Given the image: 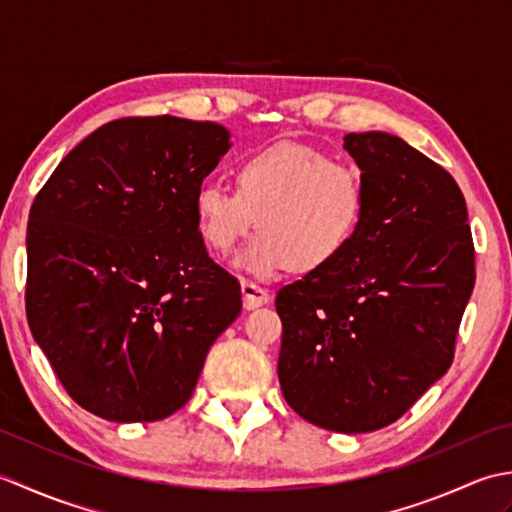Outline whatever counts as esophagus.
<instances>
[{"label":"esophagus","instance_id":"34e87169","mask_svg":"<svg viewBox=\"0 0 512 512\" xmlns=\"http://www.w3.org/2000/svg\"><path fill=\"white\" fill-rule=\"evenodd\" d=\"M242 295H244V306L248 310L264 306V303L270 301V292L264 286H259L255 281H248V279L242 281Z\"/></svg>","mask_w":512,"mask_h":512}]
</instances>
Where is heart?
I'll use <instances>...</instances> for the list:
<instances>
[{
  "label": "heart",
  "mask_w": 512,
  "mask_h": 512,
  "mask_svg": "<svg viewBox=\"0 0 512 512\" xmlns=\"http://www.w3.org/2000/svg\"><path fill=\"white\" fill-rule=\"evenodd\" d=\"M233 178L235 191L204 184L195 195V215L204 242L220 255L262 228L235 257V266L255 277L328 268L365 211L358 171L312 147L279 143L255 151L237 162Z\"/></svg>",
  "instance_id": "heart-1"
}]
</instances>
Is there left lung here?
Here are the masks:
<instances>
[{
	"label": "left lung",
	"instance_id": "8db88e82",
	"mask_svg": "<svg viewBox=\"0 0 512 512\" xmlns=\"http://www.w3.org/2000/svg\"><path fill=\"white\" fill-rule=\"evenodd\" d=\"M365 211L334 262L277 292L279 383L303 420L339 433L396 422L453 363L475 286L464 195L398 136L347 134Z\"/></svg>",
	"mask_w": 512,
	"mask_h": 512
}]
</instances>
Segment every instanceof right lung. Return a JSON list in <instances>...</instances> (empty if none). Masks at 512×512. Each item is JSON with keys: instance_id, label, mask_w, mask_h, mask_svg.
<instances>
[{"instance_id": "1", "label": "right lung", "mask_w": 512, "mask_h": 512, "mask_svg": "<svg viewBox=\"0 0 512 512\" xmlns=\"http://www.w3.org/2000/svg\"><path fill=\"white\" fill-rule=\"evenodd\" d=\"M228 147L211 121L118 118L81 140L32 202L30 332L94 416L176 413L242 312L239 281L206 253L195 215V195Z\"/></svg>"}]
</instances>
